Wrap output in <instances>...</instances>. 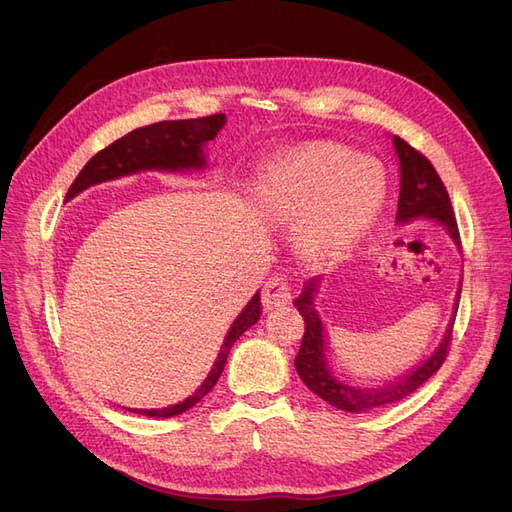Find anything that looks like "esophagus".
Segmentation results:
<instances>
[{
    "instance_id": "34e87169",
    "label": "esophagus",
    "mask_w": 512,
    "mask_h": 512,
    "mask_svg": "<svg viewBox=\"0 0 512 512\" xmlns=\"http://www.w3.org/2000/svg\"><path fill=\"white\" fill-rule=\"evenodd\" d=\"M290 299H292V292L284 277L275 275L265 284V288H262V303H265L267 309L288 305Z\"/></svg>"
}]
</instances>
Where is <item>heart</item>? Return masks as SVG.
<instances>
[{"mask_svg": "<svg viewBox=\"0 0 512 512\" xmlns=\"http://www.w3.org/2000/svg\"><path fill=\"white\" fill-rule=\"evenodd\" d=\"M256 207L294 222V245L309 260H335L363 241L384 203L380 168L335 145L290 149L269 160L254 190Z\"/></svg>", "mask_w": 512, "mask_h": 512, "instance_id": "1", "label": "heart"}]
</instances>
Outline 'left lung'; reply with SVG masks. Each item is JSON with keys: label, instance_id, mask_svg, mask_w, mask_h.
<instances>
[{"label": "left lung", "instance_id": "obj_1", "mask_svg": "<svg viewBox=\"0 0 512 512\" xmlns=\"http://www.w3.org/2000/svg\"><path fill=\"white\" fill-rule=\"evenodd\" d=\"M391 141L399 160V200H397L395 222L399 226H406L414 220L436 222L446 230V235L451 237V241L461 252L459 230H457L451 200H448V192L444 188L442 179L438 177L436 168H433L431 162L425 156H421L414 147H410L406 141H401L399 136H393ZM320 284H322V277H312V280H307L303 286V292L292 301L305 320V335H303L297 359H294V367H297V374L305 382L307 389L314 391L320 399L327 401V404L352 414L389 406L399 399L412 395L418 386L425 384L442 367L448 342H451L455 316H457L461 284L455 292L451 320H448L446 331L436 350H433L423 363L408 369L404 376H397L378 386L350 384L333 374V367L329 361L327 331H324V322L316 309V294L320 292Z\"/></svg>", "mask_w": 512, "mask_h": 512}]
</instances>
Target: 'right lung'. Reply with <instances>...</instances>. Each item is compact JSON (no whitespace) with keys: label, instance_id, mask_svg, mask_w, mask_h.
I'll use <instances>...</instances> for the list:
<instances>
[{"label":"right lung","instance_id":"1","mask_svg":"<svg viewBox=\"0 0 512 512\" xmlns=\"http://www.w3.org/2000/svg\"><path fill=\"white\" fill-rule=\"evenodd\" d=\"M224 126L226 115L220 113L198 119L160 121L145 128H136L130 134L121 136L113 145L98 151L96 156L83 166L79 177L70 185L66 200L79 196L83 190L91 188V185L143 173V170H160V173H194V170L198 173V170H205V145L213 141ZM260 314V292H256L241 309V314L235 318V322L230 324L211 371L190 397H185L179 404H173L168 408H130V412L168 418L196 406L198 401L213 389L215 382L220 380L232 344H235L247 329L254 327Z\"/></svg>","mask_w":512,"mask_h":512}]
</instances>
